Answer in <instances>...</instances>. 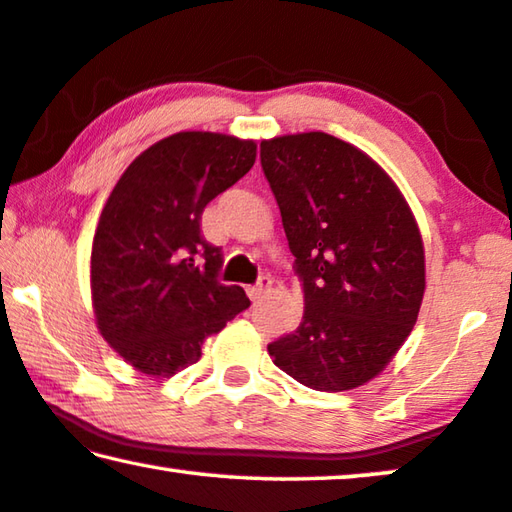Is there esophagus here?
<instances>
[{"label":"esophagus","instance_id":"esophagus-1","mask_svg":"<svg viewBox=\"0 0 512 512\" xmlns=\"http://www.w3.org/2000/svg\"><path fill=\"white\" fill-rule=\"evenodd\" d=\"M269 291H271V280L269 278H259L257 285L248 287V296H250V300H253V303H257V300H262L266 294H269Z\"/></svg>","mask_w":512,"mask_h":512}]
</instances>
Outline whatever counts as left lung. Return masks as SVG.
<instances>
[{"instance_id":"left-lung-1","label":"left lung","mask_w":512,"mask_h":512,"mask_svg":"<svg viewBox=\"0 0 512 512\" xmlns=\"http://www.w3.org/2000/svg\"><path fill=\"white\" fill-rule=\"evenodd\" d=\"M305 310L269 355L300 385L346 392L383 371L417 323L426 289L419 225L367 152L326 132L262 141Z\"/></svg>"}]
</instances>
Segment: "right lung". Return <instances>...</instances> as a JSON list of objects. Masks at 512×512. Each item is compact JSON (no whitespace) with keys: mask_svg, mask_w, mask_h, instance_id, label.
Listing matches in <instances>:
<instances>
[{"mask_svg":"<svg viewBox=\"0 0 512 512\" xmlns=\"http://www.w3.org/2000/svg\"><path fill=\"white\" fill-rule=\"evenodd\" d=\"M257 143L177 132L143 150L109 193L91 250L97 330L145 376L170 378L246 310L237 285L216 278L221 248L200 234L207 202L255 164Z\"/></svg>","mask_w":512,"mask_h":512,"instance_id":"add662e5","label":"right lung"}]
</instances>
